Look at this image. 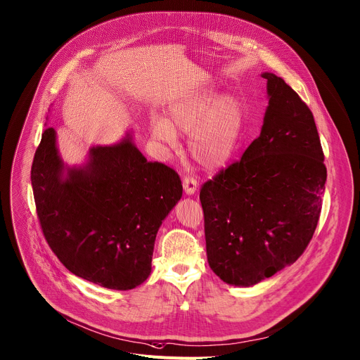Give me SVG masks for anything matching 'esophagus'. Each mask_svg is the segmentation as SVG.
Returning <instances> with one entry per match:
<instances>
[{"label": "esophagus", "instance_id": "esophagus-1", "mask_svg": "<svg viewBox=\"0 0 360 360\" xmlns=\"http://www.w3.org/2000/svg\"><path fill=\"white\" fill-rule=\"evenodd\" d=\"M183 188H184V193L186 195L192 196V195H195L198 192L199 183H198V180L195 177H184L183 179Z\"/></svg>", "mask_w": 360, "mask_h": 360}]
</instances>
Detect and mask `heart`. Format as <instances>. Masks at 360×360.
Returning <instances> with one entry per match:
<instances>
[{
	"label": "heart",
	"mask_w": 360,
	"mask_h": 360,
	"mask_svg": "<svg viewBox=\"0 0 360 360\" xmlns=\"http://www.w3.org/2000/svg\"><path fill=\"white\" fill-rule=\"evenodd\" d=\"M244 123L241 103L212 89H200L174 101L167 120L153 119V138L174 150L177 132L190 134L188 151L206 170H217L234 154Z\"/></svg>",
	"instance_id": "obj_1"
}]
</instances>
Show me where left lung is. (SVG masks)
<instances>
[{"label":"left lung","instance_id":"1","mask_svg":"<svg viewBox=\"0 0 360 360\" xmlns=\"http://www.w3.org/2000/svg\"><path fill=\"white\" fill-rule=\"evenodd\" d=\"M262 77L269 105L259 138L200 190L207 263L241 288L298 260L319 224L327 180L308 105L281 77Z\"/></svg>","mask_w":360,"mask_h":360}]
</instances>
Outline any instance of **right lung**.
Instances as JSON below:
<instances>
[{"mask_svg": "<svg viewBox=\"0 0 360 360\" xmlns=\"http://www.w3.org/2000/svg\"><path fill=\"white\" fill-rule=\"evenodd\" d=\"M32 187L41 231L60 263L116 290L150 276L157 232L183 195L179 174L146 161L131 131L116 143L91 146L86 162L70 167L48 126L33 158Z\"/></svg>", "mask_w": 360, "mask_h": 360, "instance_id": "add662e5", "label": "right lung"}]
</instances>
